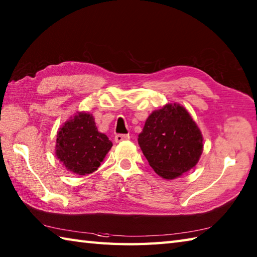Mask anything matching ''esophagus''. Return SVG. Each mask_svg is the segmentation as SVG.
Returning a JSON list of instances; mask_svg holds the SVG:
<instances>
[{"label": "esophagus", "instance_id": "esophagus-1", "mask_svg": "<svg viewBox=\"0 0 257 257\" xmlns=\"http://www.w3.org/2000/svg\"><path fill=\"white\" fill-rule=\"evenodd\" d=\"M114 140L116 143H119L122 141H127V140H130V135L128 134H117V135H115Z\"/></svg>", "mask_w": 257, "mask_h": 257}]
</instances>
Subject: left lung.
<instances>
[{
  "label": "left lung",
  "instance_id": "obj_1",
  "mask_svg": "<svg viewBox=\"0 0 257 257\" xmlns=\"http://www.w3.org/2000/svg\"><path fill=\"white\" fill-rule=\"evenodd\" d=\"M202 140L188 110L177 103H169L149 116L138 141L156 173L172 180L191 170L199 161Z\"/></svg>",
  "mask_w": 257,
  "mask_h": 257
}]
</instances>
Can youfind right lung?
<instances>
[{
  "label": "right lung",
  "instance_id": "right-lung-1",
  "mask_svg": "<svg viewBox=\"0 0 257 257\" xmlns=\"http://www.w3.org/2000/svg\"><path fill=\"white\" fill-rule=\"evenodd\" d=\"M112 147L98 132L93 115L78 112L58 131L56 156L67 170L85 176L97 170Z\"/></svg>",
  "mask_w": 257,
  "mask_h": 257
}]
</instances>
